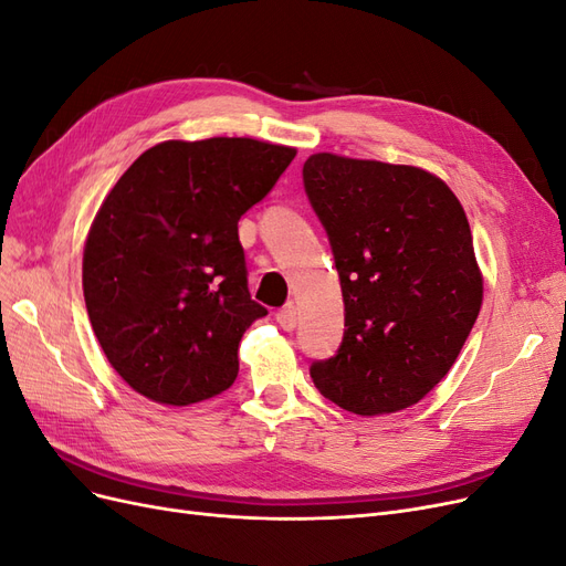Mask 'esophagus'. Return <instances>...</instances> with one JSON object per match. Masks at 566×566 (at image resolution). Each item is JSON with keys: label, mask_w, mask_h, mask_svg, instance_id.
<instances>
[{"label": "esophagus", "mask_w": 566, "mask_h": 566, "mask_svg": "<svg viewBox=\"0 0 566 566\" xmlns=\"http://www.w3.org/2000/svg\"><path fill=\"white\" fill-rule=\"evenodd\" d=\"M276 321L281 323V328H285V331H293L295 325H297V310H295V304H285L283 310L276 314Z\"/></svg>", "instance_id": "obj_1"}]
</instances>
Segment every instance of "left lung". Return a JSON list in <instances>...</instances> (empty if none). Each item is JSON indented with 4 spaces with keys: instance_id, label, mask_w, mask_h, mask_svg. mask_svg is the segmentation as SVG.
<instances>
[{
    "instance_id": "8db88e82",
    "label": "left lung",
    "mask_w": 566,
    "mask_h": 566,
    "mask_svg": "<svg viewBox=\"0 0 566 566\" xmlns=\"http://www.w3.org/2000/svg\"><path fill=\"white\" fill-rule=\"evenodd\" d=\"M302 177L345 300V337L312 380L349 413H397L443 380L482 310L465 210L413 165L314 153Z\"/></svg>"
}]
</instances>
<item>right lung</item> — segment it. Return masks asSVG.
<instances>
[{
  "label": "right lung",
  "mask_w": 566,
  "mask_h": 566,
  "mask_svg": "<svg viewBox=\"0 0 566 566\" xmlns=\"http://www.w3.org/2000/svg\"><path fill=\"white\" fill-rule=\"evenodd\" d=\"M295 156L248 136L163 142L101 202L84 304L108 364L142 397L191 406L233 385L238 342L266 316L250 297L238 219Z\"/></svg>",
  "instance_id": "obj_1"
}]
</instances>
